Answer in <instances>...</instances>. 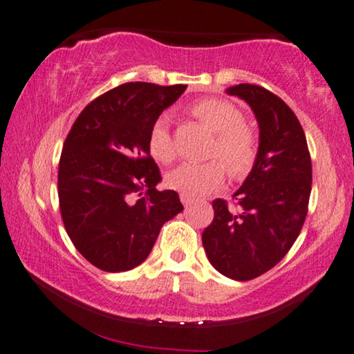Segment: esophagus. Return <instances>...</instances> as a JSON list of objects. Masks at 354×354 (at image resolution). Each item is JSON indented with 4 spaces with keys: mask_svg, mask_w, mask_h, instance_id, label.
I'll return each instance as SVG.
<instances>
[{
    "mask_svg": "<svg viewBox=\"0 0 354 354\" xmlns=\"http://www.w3.org/2000/svg\"><path fill=\"white\" fill-rule=\"evenodd\" d=\"M180 201H182L183 206H189V204L193 203V201H192V198H187V196H183V194H180Z\"/></svg>",
    "mask_w": 354,
    "mask_h": 354,
    "instance_id": "obj_1",
    "label": "esophagus"
}]
</instances>
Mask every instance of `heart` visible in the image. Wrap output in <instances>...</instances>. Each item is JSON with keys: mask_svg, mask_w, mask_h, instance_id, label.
Segmentation results:
<instances>
[{"mask_svg": "<svg viewBox=\"0 0 354 354\" xmlns=\"http://www.w3.org/2000/svg\"><path fill=\"white\" fill-rule=\"evenodd\" d=\"M192 113L215 134L207 151V156L215 160L204 165L178 166L167 174L166 185L187 198H198L222 185L227 171L233 178L248 176L257 161L259 142L254 132L244 124V115L227 100H199L193 105ZM148 150L162 165L176 158L177 150L167 116L156 118L153 122Z\"/></svg>", "mask_w": 354, "mask_h": 354, "instance_id": "heart-1", "label": "heart"}]
</instances>
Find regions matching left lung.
<instances>
[{"label": "left lung", "instance_id": "8db88e82", "mask_svg": "<svg viewBox=\"0 0 354 354\" xmlns=\"http://www.w3.org/2000/svg\"><path fill=\"white\" fill-rule=\"evenodd\" d=\"M227 94L245 100L257 118L259 155L233 194L234 206L214 199V220L203 232L209 262L234 281H249L281 262L304 227L311 193V158L305 132L288 104L257 84Z\"/></svg>", "mask_w": 354, "mask_h": 354}]
</instances>
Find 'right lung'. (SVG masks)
Returning <instances> with one entry per match:
<instances>
[{"label": "right lung", "mask_w": 354, "mask_h": 354, "mask_svg": "<svg viewBox=\"0 0 354 354\" xmlns=\"http://www.w3.org/2000/svg\"><path fill=\"white\" fill-rule=\"evenodd\" d=\"M185 84L124 83L92 100L64 142L59 204L66 233L97 268L139 266L161 227L183 211L177 192H158L160 167L148 150L156 118Z\"/></svg>", "instance_id": "obj_1"}]
</instances>
